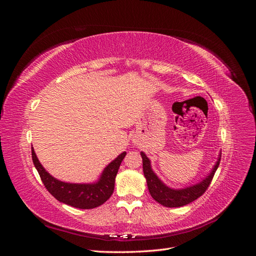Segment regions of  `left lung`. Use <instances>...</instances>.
<instances>
[{
	"instance_id": "obj_1",
	"label": "left lung",
	"mask_w": 256,
	"mask_h": 256,
	"mask_svg": "<svg viewBox=\"0 0 256 256\" xmlns=\"http://www.w3.org/2000/svg\"><path fill=\"white\" fill-rule=\"evenodd\" d=\"M141 157L143 160V172L146 178L147 187H148L150 193L152 198L166 207H180L187 205L193 200L198 198L203 193L207 190L208 186L210 184L212 177L219 166L220 160H221V152L219 154L218 159H216V164L212 168V171L205 176L200 182L187 186L184 188L180 189H174L168 187L160 178L156 175L152 168V164L150 158L146 156L145 152H141Z\"/></svg>"
}]
</instances>
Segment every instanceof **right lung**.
I'll return each instance as SVG.
<instances>
[{
	"label": "right lung",
	"mask_w": 256,
	"mask_h": 256,
	"mask_svg": "<svg viewBox=\"0 0 256 256\" xmlns=\"http://www.w3.org/2000/svg\"><path fill=\"white\" fill-rule=\"evenodd\" d=\"M126 152H122L108 164L98 180L88 184L65 182L56 180L42 166L32 146L33 164L40 174L44 187L60 202L80 209H92L102 205L114 191L115 177L118 172Z\"/></svg>",
	"instance_id": "add662e5"
}]
</instances>
